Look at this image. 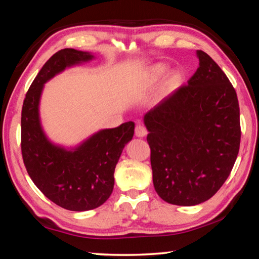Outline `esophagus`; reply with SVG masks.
I'll use <instances>...</instances> for the list:
<instances>
[{
	"label": "esophagus",
	"mask_w": 259,
	"mask_h": 259,
	"mask_svg": "<svg viewBox=\"0 0 259 259\" xmlns=\"http://www.w3.org/2000/svg\"><path fill=\"white\" fill-rule=\"evenodd\" d=\"M135 134H136V136H137V137H145V136L147 135V129H146V126H145V125H143V124H138V125H136V128H135Z\"/></svg>",
	"instance_id": "esophagus-1"
}]
</instances>
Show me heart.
<instances>
[{"mask_svg":"<svg viewBox=\"0 0 259 259\" xmlns=\"http://www.w3.org/2000/svg\"><path fill=\"white\" fill-rule=\"evenodd\" d=\"M165 71H166V68H165L164 65H162V64L155 65V66L151 69L150 73L147 74V76L145 78V84L150 85V84H153V83H155L162 75H163ZM177 78H178L177 75L171 76V78H170L169 82H168V85H166V88L170 89V88H171L175 84V82L177 81Z\"/></svg>","mask_w":259,"mask_h":259,"instance_id":"obj_1","label":"heart"}]
</instances>
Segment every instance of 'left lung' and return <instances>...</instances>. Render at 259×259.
I'll list each match as a JSON object with an SVG mask.
<instances>
[{
    "mask_svg": "<svg viewBox=\"0 0 259 259\" xmlns=\"http://www.w3.org/2000/svg\"><path fill=\"white\" fill-rule=\"evenodd\" d=\"M187 84L146 113L153 184L165 202L195 205L230 176L241 139L240 108L226 74L205 52Z\"/></svg>",
    "mask_w": 259,
    "mask_h": 259,
    "instance_id": "obj_1",
    "label": "left lung"
}]
</instances>
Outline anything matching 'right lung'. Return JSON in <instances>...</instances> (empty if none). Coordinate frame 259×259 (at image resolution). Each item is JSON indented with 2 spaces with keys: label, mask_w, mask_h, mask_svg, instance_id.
<instances>
[{
  "label": "right lung",
  "mask_w": 259,
  "mask_h": 259,
  "mask_svg": "<svg viewBox=\"0 0 259 259\" xmlns=\"http://www.w3.org/2000/svg\"><path fill=\"white\" fill-rule=\"evenodd\" d=\"M93 58L89 52L75 49L56 52L34 78L21 109L20 145L26 170L48 199L72 211L95 209L111 196L115 165L135 130L131 121L100 130L73 151L46 137L38 116L43 84L66 67Z\"/></svg>",
  "instance_id": "obj_1"
}]
</instances>
